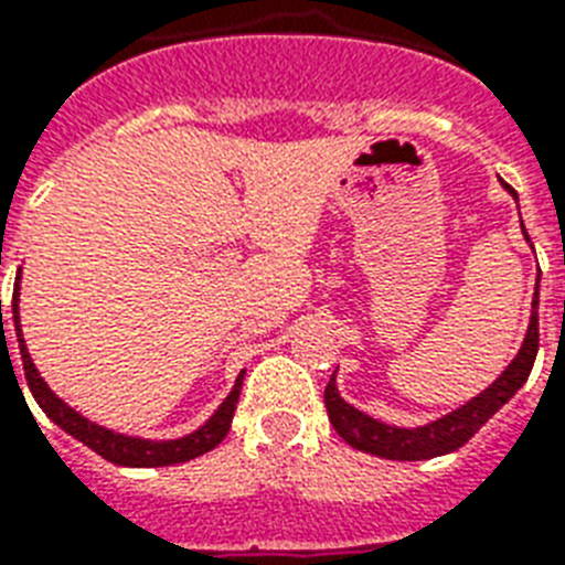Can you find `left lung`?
I'll return each instance as SVG.
<instances>
[{"instance_id":"1","label":"left lung","mask_w":565,"mask_h":565,"mask_svg":"<svg viewBox=\"0 0 565 565\" xmlns=\"http://www.w3.org/2000/svg\"><path fill=\"white\" fill-rule=\"evenodd\" d=\"M505 188L516 200V191L511 185ZM522 235H525V241H531L525 228H522ZM536 307H540V275H536V292L534 301H531L529 333L522 339L520 354L513 356L511 365L479 397L467 401L461 409L449 412V415L438 417L433 424L403 429V426L383 424L377 417L365 415V412L354 409L348 401H342L337 380H333L337 374H333L328 388H324V406H328L330 424L339 433V438H345L354 449L380 458H392V461H424V458L447 456L452 449L465 447L481 426L488 424L490 417L497 415L513 394L520 392L522 383L529 380L536 360V348H540V316H536Z\"/></svg>"}]
</instances>
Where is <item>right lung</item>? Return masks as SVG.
Here are the masks:
<instances>
[{
	"label": "right lung",
	"instance_id": "right-lung-1",
	"mask_svg": "<svg viewBox=\"0 0 565 565\" xmlns=\"http://www.w3.org/2000/svg\"><path fill=\"white\" fill-rule=\"evenodd\" d=\"M0 310H2V298H0ZM13 330H17V342H20V356H22V369H25V380H29V388L34 394V401L40 403V409L52 417L54 424L68 433L72 438H77L81 444L98 452L100 458H107L113 465L121 467H171L182 465V461H191V458L203 456L209 449L217 447L223 438L228 435V426H232V417H235L237 409V397H241L243 386V374L235 380V388L228 392V397L217 406V412L205 420L200 429H194L185 438H173V441H150V438H132V435L113 433L107 426H98L86 420L81 412H75L72 406L60 401L52 388L45 386V380L40 377L34 360H31L29 348H25V339H22V324H20V278H17V287H13Z\"/></svg>",
	"mask_w": 565,
	"mask_h": 565
}]
</instances>
